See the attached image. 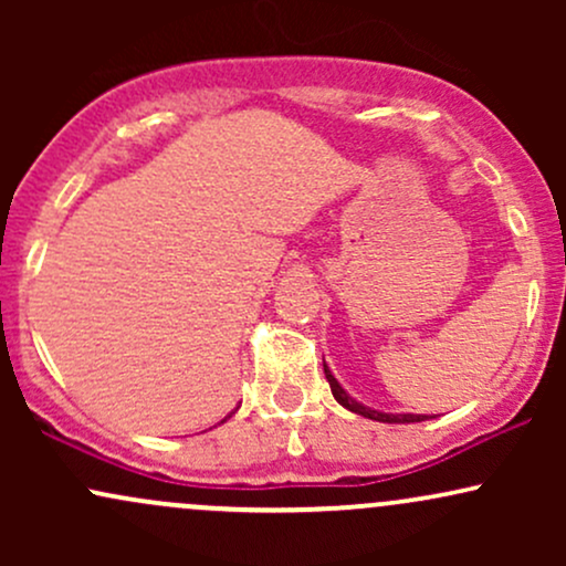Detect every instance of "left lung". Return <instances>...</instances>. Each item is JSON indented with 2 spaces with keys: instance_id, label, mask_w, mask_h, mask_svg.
Masks as SVG:
<instances>
[{
  "instance_id": "obj_1",
  "label": "left lung",
  "mask_w": 566,
  "mask_h": 566,
  "mask_svg": "<svg viewBox=\"0 0 566 566\" xmlns=\"http://www.w3.org/2000/svg\"><path fill=\"white\" fill-rule=\"evenodd\" d=\"M324 378H327L329 388H333V396L337 405H343L346 409H350V412L361 415V418H369V420H378V423H420V420H428V415H394V412H380V409H373L367 405H361V401H356L354 396H350L346 388L337 382V378L333 373H329V367L324 365Z\"/></svg>"
}]
</instances>
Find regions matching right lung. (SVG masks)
Listing matches in <instances>:
<instances>
[{
	"mask_svg": "<svg viewBox=\"0 0 566 566\" xmlns=\"http://www.w3.org/2000/svg\"><path fill=\"white\" fill-rule=\"evenodd\" d=\"M233 415V412H231ZM231 415H229V418H231ZM220 423H226V420H220Z\"/></svg>",
	"mask_w": 566,
	"mask_h": 566,
	"instance_id": "add662e5",
	"label": "right lung"
}]
</instances>
